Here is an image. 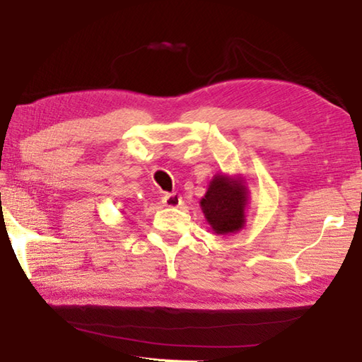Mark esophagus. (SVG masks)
<instances>
[{"label": "esophagus", "instance_id": "esophagus-1", "mask_svg": "<svg viewBox=\"0 0 362 362\" xmlns=\"http://www.w3.org/2000/svg\"><path fill=\"white\" fill-rule=\"evenodd\" d=\"M162 204L165 206H170V209H175V206L181 205V197L177 194H165L162 197Z\"/></svg>", "mask_w": 362, "mask_h": 362}]
</instances>
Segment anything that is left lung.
<instances>
[{"instance_id":"8db88e82","label":"left lung","mask_w":362,"mask_h":362,"mask_svg":"<svg viewBox=\"0 0 362 362\" xmlns=\"http://www.w3.org/2000/svg\"><path fill=\"white\" fill-rule=\"evenodd\" d=\"M248 189L239 176L215 175L200 206L216 234H234L245 224Z\"/></svg>"}]
</instances>
